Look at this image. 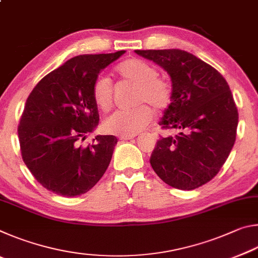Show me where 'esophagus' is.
<instances>
[{
    "instance_id": "1",
    "label": "esophagus",
    "mask_w": 258,
    "mask_h": 258,
    "mask_svg": "<svg viewBox=\"0 0 258 258\" xmlns=\"http://www.w3.org/2000/svg\"><path fill=\"white\" fill-rule=\"evenodd\" d=\"M137 135H120L119 139L120 140H131V139H134Z\"/></svg>"
}]
</instances>
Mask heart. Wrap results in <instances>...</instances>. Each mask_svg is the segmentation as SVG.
Wrapping results in <instances>:
<instances>
[{
	"label": "heart",
	"instance_id": "1",
	"mask_svg": "<svg viewBox=\"0 0 258 258\" xmlns=\"http://www.w3.org/2000/svg\"><path fill=\"white\" fill-rule=\"evenodd\" d=\"M123 81L137 85L134 102L141 103L132 109L118 110L104 120V128L117 135H135L148 127L154 119V111L146 103L157 109L167 108L173 99V85L167 78L159 76L154 63L141 58H130L116 68ZM92 98L102 111H109L113 104V85L106 76L95 78Z\"/></svg>",
	"mask_w": 258,
	"mask_h": 258
}]
</instances>
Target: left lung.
I'll list each match as a JSON object with an SVG mask.
<instances>
[{
    "label": "left lung",
    "mask_w": 258,
    "mask_h": 258,
    "mask_svg": "<svg viewBox=\"0 0 258 258\" xmlns=\"http://www.w3.org/2000/svg\"><path fill=\"white\" fill-rule=\"evenodd\" d=\"M164 68L173 99L159 125L176 130L157 141L150 164L161 180L181 190L206 184L220 172L235 141L238 109L228 82L211 64L189 52L135 50Z\"/></svg>",
    "instance_id": "1"
}]
</instances>
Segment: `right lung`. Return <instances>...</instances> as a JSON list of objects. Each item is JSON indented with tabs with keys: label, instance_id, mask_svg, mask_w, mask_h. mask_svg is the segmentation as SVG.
I'll return each instance as SVG.
<instances>
[{
	"label": "right lung",
	"instance_id": "1",
	"mask_svg": "<svg viewBox=\"0 0 258 258\" xmlns=\"http://www.w3.org/2000/svg\"><path fill=\"white\" fill-rule=\"evenodd\" d=\"M124 53L74 56L43 77L27 98L18 126L21 156L37 182L55 195L85 194L110 164L116 137L97 135L89 146L80 143L99 124L95 78Z\"/></svg>",
	"mask_w": 258,
	"mask_h": 258
}]
</instances>
